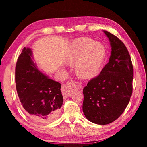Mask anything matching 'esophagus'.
I'll return each instance as SVG.
<instances>
[{"label":"esophagus","mask_w":147,"mask_h":147,"mask_svg":"<svg viewBox=\"0 0 147 147\" xmlns=\"http://www.w3.org/2000/svg\"><path fill=\"white\" fill-rule=\"evenodd\" d=\"M82 87L77 84L76 82H71L67 83L65 86H63L62 89L63 95L64 98H67L71 96V92L73 90H79Z\"/></svg>","instance_id":"34e87169"}]
</instances>
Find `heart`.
I'll return each mask as SVG.
<instances>
[{"label":"heart","instance_id":"obj_1","mask_svg":"<svg viewBox=\"0 0 147 147\" xmlns=\"http://www.w3.org/2000/svg\"><path fill=\"white\" fill-rule=\"evenodd\" d=\"M105 57L102 45L88 38H79L71 42L65 60L69 65L75 64L74 69L80 77L90 78L99 73Z\"/></svg>","mask_w":147,"mask_h":147}]
</instances>
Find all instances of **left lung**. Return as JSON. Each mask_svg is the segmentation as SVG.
I'll list each match as a JSON object with an SVG mask.
<instances>
[{"instance_id":"obj_1","label":"left lung","mask_w":147,"mask_h":147,"mask_svg":"<svg viewBox=\"0 0 147 147\" xmlns=\"http://www.w3.org/2000/svg\"><path fill=\"white\" fill-rule=\"evenodd\" d=\"M111 46V55L100 74L83 89L82 109L94 124L112 123L124 112L132 93L133 66L126 46L118 38L103 30Z\"/></svg>"}]
</instances>
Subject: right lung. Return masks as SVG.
<instances>
[{
  "label": "right lung",
  "instance_id": "1",
  "mask_svg": "<svg viewBox=\"0 0 147 147\" xmlns=\"http://www.w3.org/2000/svg\"><path fill=\"white\" fill-rule=\"evenodd\" d=\"M16 83L23 110L30 118L48 123L57 117L63 102L61 84L38 68L28 47H24L17 59Z\"/></svg>",
  "mask_w": 147,
  "mask_h": 147
}]
</instances>
